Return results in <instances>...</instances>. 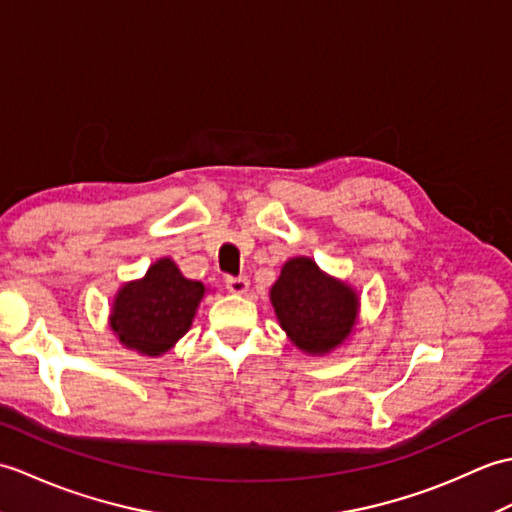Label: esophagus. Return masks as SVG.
<instances>
[{
    "label": "esophagus",
    "mask_w": 512,
    "mask_h": 512,
    "mask_svg": "<svg viewBox=\"0 0 512 512\" xmlns=\"http://www.w3.org/2000/svg\"><path fill=\"white\" fill-rule=\"evenodd\" d=\"M225 287L232 293H245L249 289V280L245 276H227Z\"/></svg>",
    "instance_id": "obj_1"
}]
</instances>
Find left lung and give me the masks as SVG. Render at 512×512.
Segmentation results:
<instances>
[{
  "label": "left lung",
  "mask_w": 512,
  "mask_h": 512,
  "mask_svg": "<svg viewBox=\"0 0 512 512\" xmlns=\"http://www.w3.org/2000/svg\"><path fill=\"white\" fill-rule=\"evenodd\" d=\"M271 304L295 346L324 355L348 337L359 300L350 287L324 276L311 258H293L271 287Z\"/></svg>",
  "instance_id": "1"
}]
</instances>
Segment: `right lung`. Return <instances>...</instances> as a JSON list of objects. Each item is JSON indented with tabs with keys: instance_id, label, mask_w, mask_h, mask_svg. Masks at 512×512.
Wrapping results in <instances>:
<instances>
[{
	"instance_id": "1",
	"label": "right lung",
	"mask_w": 512,
	"mask_h": 512,
	"mask_svg": "<svg viewBox=\"0 0 512 512\" xmlns=\"http://www.w3.org/2000/svg\"><path fill=\"white\" fill-rule=\"evenodd\" d=\"M203 293L201 282L184 278L173 260L162 258L142 280L120 289L111 326L124 346L157 357L186 335Z\"/></svg>"
}]
</instances>
